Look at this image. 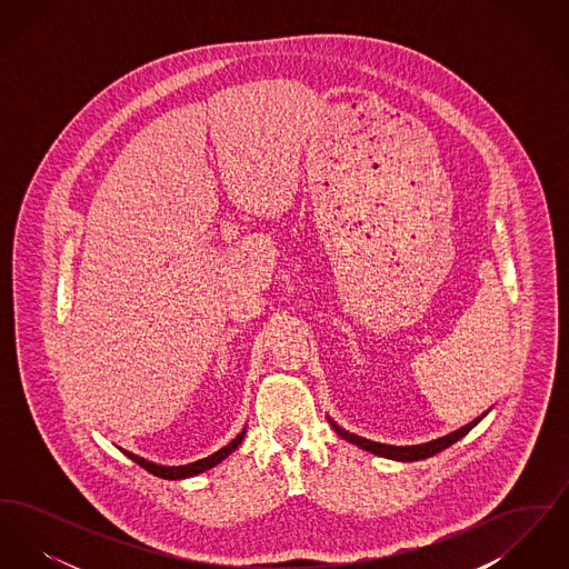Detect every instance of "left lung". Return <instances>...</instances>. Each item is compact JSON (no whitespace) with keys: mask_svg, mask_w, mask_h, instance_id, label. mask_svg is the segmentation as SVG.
Segmentation results:
<instances>
[{"mask_svg":"<svg viewBox=\"0 0 569 569\" xmlns=\"http://www.w3.org/2000/svg\"><path fill=\"white\" fill-rule=\"evenodd\" d=\"M490 409H487L482 416H478L476 420H471L469 425H465V427H460L457 431H452V433L443 435V437H437L433 441H427V443H416V446H390V443H379V441H371V439H367V437H360V435L350 433V431H346L343 427H339L332 418H328L330 420V427L337 431L339 437H343V439H348L350 443L353 446H358L360 450H367V452H371V455H376V457H381V459H392V460H401V462H409V460H422L429 459V457H435L437 452H441V450H446V448H450L452 443H457L460 437H465V435L469 433L485 416H487Z\"/></svg>","mask_w":569,"mask_h":569,"instance_id":"1","label":"left lung"}]
</instances>
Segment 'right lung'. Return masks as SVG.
<instances>
[{"mask_svg": "<svg viewBox=\"0 0 569 569\" xmlns=\"http://www.w3.org/2000/svg\"><path fill=\"white\" fill-rule=\"evenodd\" d=\"M244 433H247V427H243V431L237 435L230 443H226L221 450L209 455L207 459L193 460V462H188V465H160V462H153V460L142 459V457H138V455L130 452V450H123V448H119V450L128 459L134 460L136 465H140L142 469H147L149 473H153L158 478H163V480H186V478H193L198 473H204L207 469H213L221 460L228 459L241 446Z\"/></svg>", "mask_w": 569, "mask_h": 569, "instance_id": "obj_1", "label": "right lung"}]
</instances>
